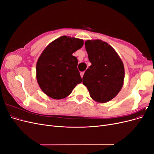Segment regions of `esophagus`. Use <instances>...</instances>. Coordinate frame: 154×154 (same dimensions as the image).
<instances>
[{"label": "esophagus", "mask_w": 154, "mask_h": 154, "mask_svg": "<svg viewBox=\"0 0 154 154\" xmlns=\"http://www.w3.org/2000/svg\"><path fill=\"white\" fill-rule=\"evenodd\" d=\"M83 74H84V72H82L80 73V75H81V77H82V78H83Z\"/></svg>", "instance_id": "1"}]
</instances>
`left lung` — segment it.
Returning a JSON list of instances; mask_svg holds the SVG:
<instances>
[{"instance_id": "8db88e82", "label": "left lung", "mask_w": 154, "mask_h": 154, "mask_svg": "<svg viewBox=\"0 0 154 154\" xmlns=\"http://www.w3.org/2000/svg\"><path fill=\"white\" fill-rule=\"evenodd\" d=\"M91 63L83 76V84L90 96L99 103H106L115 97L123 85V63L114 48L101 40L85 42Z\"/></svg>"}]
</instances>
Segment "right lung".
I'll return each mask as SVG.
<instances>
[{
  "mask_svg": "<svg viewBox=\"0 0 154 154\" xmlns=\"http://www.w3.org/2000/svg\"><path fill=\"white\" fill-rule=\"evenodd\" d=\"M83 45L82 39L62 36L44 49L37 60L36 77L46 95L55 100L65 98L82 83L78 60L72 53Z\"/></svg>",
  "mask_w": 154,
  "mask_h": 154,
  "instance_id": "1",
  "label": "right lung"
}]
</instances>
